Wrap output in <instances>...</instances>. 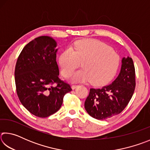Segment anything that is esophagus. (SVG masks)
Wrapping results in <instances>:
<instances>
[{
  "label": "esophagus",
  "mask_w": 150,
  "mask_h": 150,
  "mask_svg": "<svg viewBox=\"0 0 150 150\" xmlns=\"http://www.w3.org/2000/svg\"><path fill=\"white\" fill-rule=\"evenodd\" d=\"M79 86V85H73L72 86H71V87H72V88L73 89H75V88H77V87Z\"/></svg>",
  "instance_id": "obj_1"
}]
</instances>
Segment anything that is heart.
I'll return each instance as SVG.
<instances>
[{
    "mask_svg": "<svg viewBox=\"0 0 150 150\" xmlns=\"http://www.w3.org/2000/svg\"><path fill=\"white\" fill-rule=\"evenodd\" d=\"M63 75L69 77L82 63L83 69L71 77L75 82L90 81L93 85H102L110 79L119 64L117 53L96 40H83L63 51L59 58Z\"/></svg>",
    "mask_w": 150,
    "mask_h": 150,
    "instance_id": "b5f03b06",
    "label": "heart"
}]
</instances>
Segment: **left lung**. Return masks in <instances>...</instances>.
Returning <instances> with one entry per match:
<instances>
[{
  "label": "left lung",
  "mask_w": 150,
  "mask_h": 150,
  "mask_svg": "<svg viewBox=\"0 0 150 150\" xmlns=\"http://www.w3.org/2000/svg\"><path fill=\"white\" fill-rule=\"evenodd\" d=\"M118 77L100 88H92L85 102L88 115L97 120H106L119 115L130 102L136 87L133 60L124 57Z\"/></svg>",
  "instance_id": "1"
}]
</instances>
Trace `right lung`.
<instances>
[{"mask_svg": "<svg viewBox=\"0 0 150 150\" xmlns=\"http://www.w3.org/2000/svg\"><path fill=\"white\" fill-rule=\"evenodd\" d=\"M57 44L49 36H40L25 45L15 67L17 95L32 115L46 118L59 110L69 83L59 78Z\"/></svg>", "mask_w": 150, "mask_h": 150, "instance_id": "add662e5", "label": "right lung"}]
</instances>
